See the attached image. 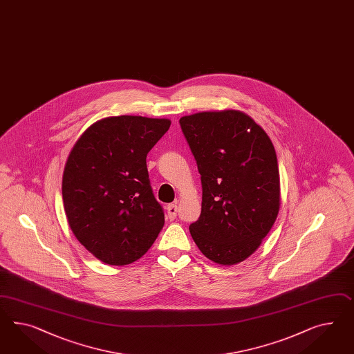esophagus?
<instances>
[{"mask_svg": "<svg viewBox=\"0 0 354 354\" xmlns=\"http://www.w3.org/2000/svg\"><path fill=\"white\" fill-rule=\"evenodd\" d=\"M167 210V218L170 220L176 219V214H178V206L175 203H171L166 207Z\"/></svg>", "mask_w": 354, "mask_h": 354, "instance_id": "esophagus-1", "label": "esophagus"}]
</instances>
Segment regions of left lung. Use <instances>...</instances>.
Masks as SVG:
<instances>
[{"label": "left lung", "instance_id": "obj_1", "mask_svg": "<svg viewBox=\"0 0 354 354\" xmlns=\"http://www.w3.org/2000/svg\"><path fill=\"white\" fill-rule=\"evenodd\" d=\"M201 175V216L189 225L202 254L220 266L252 255L277 219V154L264 129L237 109L180 118Z\"/></svg>", "mask_w": 354, "mask_h": 354}]
</instances>
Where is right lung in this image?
<instances>
[{
    "label": "right lung",
    "instance_id": "add662e5",
    "mask_svg": "<svg viewBox=\"0 0 354 354\" xmlns=\"http://www.w3.org/2000/svg\"><path fill=\"white\" fill-rule=\"evenodd\" d=\"M170 124L169 118L105 117L87 127L68 156L62 182L68 224L105 264L134 263L163 228L147 154Z\"/></svg>",
    "mask_w": 354,
    "mask_h": 354
}]
</instances>
